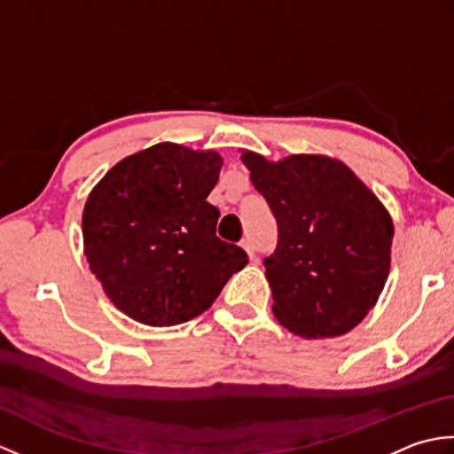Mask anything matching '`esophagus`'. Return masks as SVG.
<instances>
[{
	"label": "esophagus",
	"instance_id": "34e87169",
	"mask_svg": "<svg viewBox=\"0 0 454 454\" xmlns=\"http://www.w3.org/2000/svg\"><path fill=\"white\" fill-rule=\"evenodd\" d=\"M239 246H242V247L246 249L249 257H252V259L255 257V247H254V242H252V239L246 238V239H242V244H239Z\"/></svg>",
	"mask_w": 454,
	"mask_h": 454
}]
</instances>
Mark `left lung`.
Masks as SVG:
<instances>
[{
    "instance_id": "8db88e82",
    "label": "left lung",
    "mask_w": 454,
    "mask_h": 454,
    "mask_svg": "<svg viewBox=\"0 0 454 454\" xmlns=\"http://www.w3.org/2000/svg\"><path fill=\"white\" fill-rule=\"evenodd\" d=\"M242 161L277 220V247L263 259L277 320L306 340L351 332L390 273L388 210L340 160L275 163L246 150Z\"/></svg>"
}]
</instances>
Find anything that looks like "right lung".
I'll use <instances>...</instances> for the list:
<instances>
[{
	"label": "right lung",
	"mask_w": 454,
	"mask_h": 454,
	"mask_svg": "<svg viewBox=\"0 0 454 454\" xmlns=\"http://www.w3.org/2000/svg\"><path fill=\"white\" fill-rule=\"evenodd\" d=\"M218 152L161 142L124 158L90 192L83 252L111 302L140 324L189 322L247 265L242 247L216 236L207 200Z\"/></svg>",
	"instance_id": "1"
}]
</instances>
